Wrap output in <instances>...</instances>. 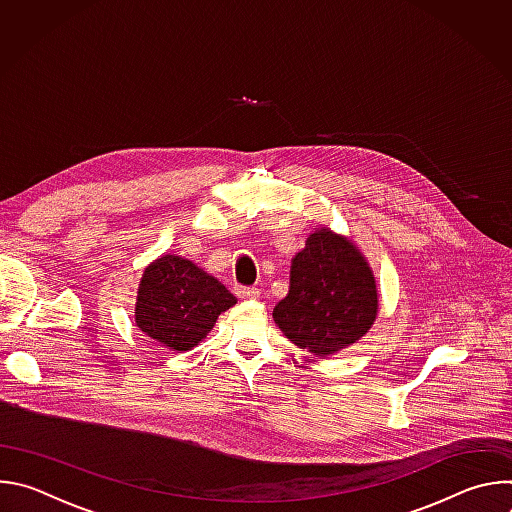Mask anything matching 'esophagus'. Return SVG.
Instances as JSON below:
<instances>
[{
  "mask_svg": "<svg viewBox=\"0 0 512 512\" xmlns=\"http://www.w3.org/2000/svg\"><path fill=\"white\" fill-rule=\"evenodd\" d=\"M237 296H239L241 300H257V298H259V289H257V287L239 285V287H237Z\"/></svg>",
  "mask_w": 512,
  "mask_h": 512,
  "instance_id": "1",
  "label": "esophagus"
}]
</instances>
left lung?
<instances>
[{"label":"left lung","instance_id":"1","mask_svg":"<svg viewBox=\"0 0 512 512\" xmlns=\"http://www.w3.org/2000/svg\"><path fill=\"white\" fill-rule=\"evenodd\" d=\"M377 310L369 263L350 241L320 229L291 261L289 291L273 320L296 346L328 356L367 334Z\"/></svg>","mask_w":512,"mask_h":512}]
</instances>
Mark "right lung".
<instances>
[{
  "mask_svg": "<svg viewBox=\"0 0 512 512\" xmlns=\"http://www.w3.org/2000/svg\"><path fill=\"white\" fill-rule=\"evenodd\" d=\"M237 300L192 261L164 255L145 269L135 304L141 332L174 350H190Z\"/></svg>",
  "mask_w": 512,
  "mask_h": 512,
  "instance_id": "obj_1",
  "label": "right lung"
}]
</instances>
